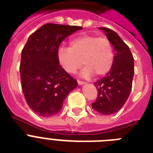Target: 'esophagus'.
<instances>
[{
  "instance_id": "esophagus-1",
  "label": "esophagus",
  "mask_w": 153,
  "mask_h": 153,
  "mask_svg": "<svg viewBox=\"0 0 153 153\" xmlns=\"http://www.w3.org/2000/svg\"><path fill=\"white\" fill-rule=\"evenodd\" d=\"M78 84H79V86H82V85H83V84H85V82H82V81H78Z\"/></svg>"
}]
</instances>
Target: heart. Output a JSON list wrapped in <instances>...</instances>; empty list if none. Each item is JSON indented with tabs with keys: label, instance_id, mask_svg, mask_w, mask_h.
<instances>
[{
	"label": "heart",
	"instance_id": "1",
	"mask_svg": "<svg viewBox=\"0 0 153 153\" xmlns=\"http://www.w3.org/2000/svg\"><path fill=\"white\" fill-rule=\"evenodd\" d=\"M60 66L69 74H74L83 62L86 67L80 73L83 78L94 74L103 76L111 70L114 59V48L106 37L82 35L70 41V48L61 46L58 49Z\"/></svg>",
	"mask_w": 153,
	"mask_h": 153
}]
</instances>
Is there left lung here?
<instances>
[{
	"instance_id": "1",
	"label": "left lung",
	"mask_w": 153,
	"mask_h": 153,
	"mask_svg": "<svg viewBox=\"0 0 153 153\" xmlns=\"http://www.w3.org/2000/svg\"><path fill=\"white\" fill-rule=\"evenodd\" d=\"M106 35L114 47V63L111 70L100 80L94 82L98 95L92 107L104 115L117 113L122 108L130 94L133 74L134 59L129 48L117 33L107 27H99Z\"/></svg>"
}]
</instances>
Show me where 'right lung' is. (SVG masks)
<instances>
[{"mask_svg":"<svg viewBox=\"0 0 153 153\" xmlns=\"http://www.w3.org/2000/svg\"><path fill=\"white\" fill-rule=\"evenodd\" d=\"M79 26L46 24L28 37L21 52L20 65L23 93L27 105L40 117L54 116L62 109L77 81L59 65L57 52Z\"/></svg>","mask_w":153,"mask_h":153,"instance_id":"1","label":"right lung"}]
</instances>
